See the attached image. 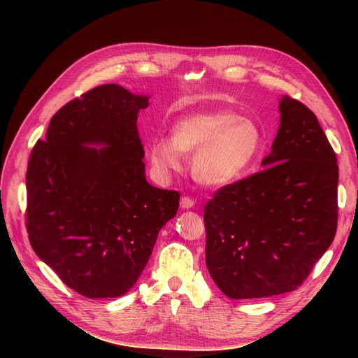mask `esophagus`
Masks as SVG:
<instances>
[{
    "label": "esophagus",
    "instance_id": "1",
    "mask_svg": "<svg viewBox=\"0 0 358 358\" xmlns=\"http://www.w3.org/2000/svg\"><path fill=\"white\" fill-rule=\"evenodd\" d=\"M193 206H194V200L193 199L187 197V196L181 197V200H180V208L181 209H192Z\"/></svg>",
    "mask_w": 358,
    "mask_h": 358
}]
</instances>
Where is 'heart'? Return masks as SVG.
I'll list each match as a JSON object with an SVG mask.
<instances>
[{"mask_svg":"<svg viewBox=\"0 0 358 358\" xmlns=\"http://www.w3.org/2000/svg\"><path fill=\"white\" fill-rule=\"evenodd\" d=\"M264 142L259 126L231 110L199 111L173 124V136L149 145V162L168 177L180 171L184 154H193L192 174L206 187H224L248 173Z\"/></svg>","mask_w":358,"mask_h":358,"instance_id":"heart-1","label":"heart"}]
</instances>
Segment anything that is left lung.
<instances>
[{
  "label": "left lung",
  "instance_id": "1",
  "mask_svg": "<svg viewBox=\"0 0 358 358\" xmlns=\"http://www.w3.org/2000/svg\"><path fill=\"white\" fill-rule=\"evenodd\" d=\"M262 171L224 185L204 208L206 266L231 299L296 290L334 241L338 165L313 111L283 96Z\"/></svg>",
  "mask_w": 358,
  "mask_h": 358
}]
</instances>
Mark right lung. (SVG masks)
<instances>
[{"instance_id":"add662e5","label":"right lung","mask_w":358,"mask_h":358,"mask_svg":"<svg viewBox=\"0 0 358 358\" xmlns=\"http://www.w3.org/2000/svg\"><path fill=\"white\" fill-rule=\"evenodd\" d=\"M149 96L117 84L92 88L50 119L30 155L31 248L64 283L90 299L136 285L180 194L146 181L139 110Z\"/></svg>"}]
</instances>
